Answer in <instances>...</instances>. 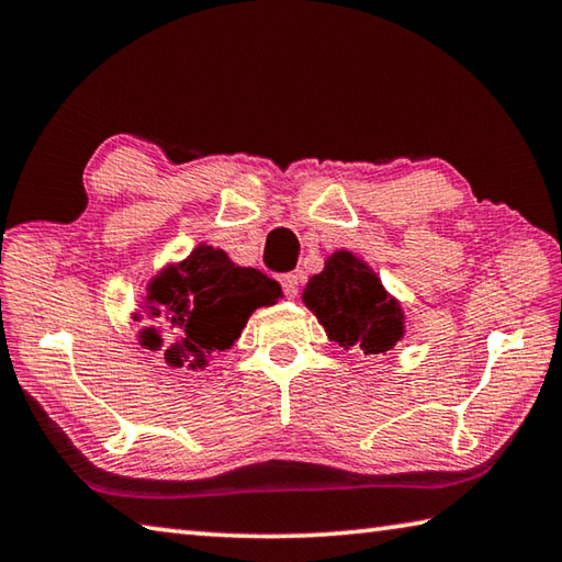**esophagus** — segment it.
Listing matches in <instances>:
<instances>
[{
	"mask_svg": "<svg viewBox=\"0 0 562 562\" xmlns=\"http://www.w3.org/2000/svg\"><path fill=\"white\" fill-rule=\"evenodd\" d=\"M280 284H282V290H284V294H288L290 300L297 297V292H300V278H297V274H294V272L282 274Z\"/></svg>",
	"mask_w": 562,
	"mask_h": 562,
	"instance_id": "34e87169",
	"label": "esophagus"
}]
</instances>
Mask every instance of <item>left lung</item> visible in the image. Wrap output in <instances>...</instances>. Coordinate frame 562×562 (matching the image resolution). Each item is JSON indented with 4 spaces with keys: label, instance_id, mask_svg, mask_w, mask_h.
Returning a JSON list of instances; mask_svg holds the SVG:
<instances>
[{
    "label": "left lung",
    "instance_id": "1",
    "mask_svg": "<svg viewBox=\"0 0 562 562\" xmlns=\"http://www.w3.org/2000/svg\"><path fill=\"white\" fill-rule=\"evenodd\" d=\"M302 300L315 312L331 341L339 347H361L364 355L389 351L404 335V315L389 297L367 262L347 250L327 260L325 270L304 288Z\"/></svg>",
    "mask_w": 562,
    "mask_h": 562
}]
</instances>
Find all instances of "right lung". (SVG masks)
<instances>
[{"label":"right lung","instance_id":"add662e5","mask_svg":"<svg viewBox=\"0 0 562 562\" xmlns=\"http://www.w3.org/2000/svg\"><path fill=\"white\" fill-rule=\"evenodd\" d=\"M282 297L280 284L255 268H237L223 250L201 245L188 258L148 284L150 315L168 322L164 357L170 367H203L213 351L231 349L247 317ZM144 345L158 349L156 329Z\"/></svg>","mask_w":562,"mask_h":562}]
</instances>
